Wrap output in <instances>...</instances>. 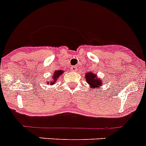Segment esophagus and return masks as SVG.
<instances>
[{
	"instance_id": "obj_1",
	"label": "esophagus",
	"mask_w": 146,
	"mask_h": 146,
	"mask_svg": "<svg viewBox=\"0 0 146 146\" xmlns=\"http://www.w3.org/2000/svg\"><path fill=\"white\" fill-rule=\"evenodd\" d=\"M71 70L73 71V72H77V67L75 66H73L71 67Z\"/></svg>"
}]
</instances>
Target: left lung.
Listing matches in <instances>:
<instances>
[{
  "label": "left lung",
  "mask_w": 146,
  "mask_h": 146,
  "mask_svg": "<svg viewBox=\"0 0 146 146\" xmlns=\"http://www.w3.org/2000/svg\"><path fill=\"white\" fill-rule=\"evenodd\" d=\"M85 78L86 80V82L88 83L90 88L96 90L97 88H99L102 86V79H100L98 77L96 74H94V72H88L85 74Z\"/></svg>",
  "instance_id": "left-lung-1"
}]
</instances>
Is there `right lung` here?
Segmentation results:
<instances>
[{
  "label": "right lung",
  "instance_id": "add662e5",
  "mask_svg": "<svg viewBox=\"0 0 146 146\" xmlns=\"http://www.w3.org/2000/svg\"><path fill=\"white\" fill-rule=\"evenodd\" d=\"M64 71L63 70H56L54 72L53 74H52V81H50V82H48V81H47L46 82V83H50V85H53L55 84V82H56V81L58 80L59 77H60L61 74H63V73H64Z\"/></svg>",
  "mask_w": 146,
  "mask_h": 146
}]
</instances>
